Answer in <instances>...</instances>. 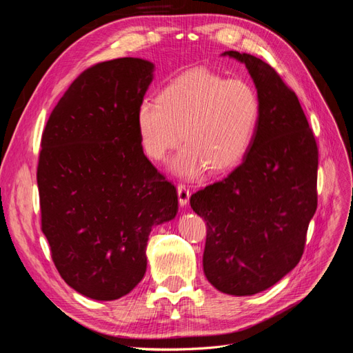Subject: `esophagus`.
<instances>
[{
	"label": "esophagus",
	"instance_id": "obj_1",
	"mask_svg": "<svg viewBox=\"0 0 353 353\" xmlns=\"http://www.w3.org/2000/svg\"><path fill=\"white\" fill-rule=\"evenodd\" d=\"M176 190H178V201H179V205L181 206H185L187 203H188V200H190V196H191L190 188L187 185H184V184H178Z\"/></svg>",
	"mask_w": 353,
	"mask_h": 353
}]
</instances>
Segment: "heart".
Segmentation results:
<instances>
[{
	"instance_id": "1",
	"label": "heart",
	"mask_w": 353,
	"mask_h": 353,
	"mask_svg": "<svg viewBox=\"0 0 353 353\" xmlns=\"http://www.w3.org/2000/svg\"><path fill=\"white\" fill-rule=\"evenodd\" d=\"M259 112L258 92L249 81L193 69L166 82L156 100L138 104L137 130L153 160H163L183 132L185 145L172 165L178 174L194 176L206 168L219 174L236 168L248 153Z\"/></svg>"
}]
</instances>
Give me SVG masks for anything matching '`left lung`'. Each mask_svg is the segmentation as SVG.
I'll list each match as a JSON object with an SVG mask.
<instances>
[{
	"label": "left lung",
	"mask_w": 353,
	"mask_h": 353,
	"mask_svg": "<svg viewBox=\"0 0 353 353\" xmlns=\"http://www.w3.org/2000/svg\"><path fill=\"white\" fill-rule=\"evenodd\" d=\"M248 68L259 121L243 163L191 196L206 221L203 270L219 292L250 296L274 285L301 261L318 205V147L297 95L268 63L225 51Z\"/></svg>",
	"instance_id": "obj_1"
}]
</instances>
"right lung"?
I'll list each match as a JSON object with an SVG mask.
<instances>
[{"instance_id":"obj_1","label":"right lung","mask_w":353,"mask_h":353,"mask_svg":"<svg viewBox=\"0 0 353 353\" xmlns=\"http://www.w3.org/2000/svg\"><path fill=\"white\" fill-rule=\"evenodd\" d=\"M153 63L123 57L83 70L41 138V228L61 279L95 301L143 280L153 225L174 219L178 194L143 152L137 109Z\"/></svg>"}]
</instances>
